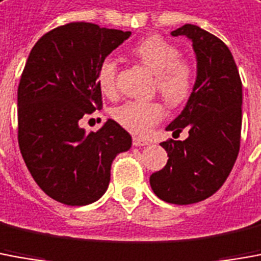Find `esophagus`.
Masks as SVG:
<instances>
[{
  "label": "esophagus",
  "instance_id": "34e87169",
  "mask_svg": "<svg viewBox=\"0 0 261 261\" xmlns=\"http://www.w3.org/2000/svg\"><path fill=\"white\" fill-rule=\"evenodd\" d=\"M146 145H149V141L134 136V146H146Z\"/></svg>",
  "mask_w": 261,
  "mask_h": 261
}]
</instances>
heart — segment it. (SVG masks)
<instances>
[{
  "label": "heart",
  "mask_w": 261,
  "mask_h": 261,
  "mask_svg": "<svg viewBox=\"0 0 261 261\" xmlns=\"http://www.w3.org/2000/svg\"><path fill=\"white\" fill-rule=\"evenodd\" d=\"M134 57L154 73V86L172 107L186 102L195 85V69L180 59L179 48L159 35L143 38L132 48ZM116 62L108 58L98 68L100 91L113 96L116 93ZM165 109L156 100H130L112 111V118L120 126L136 135H146L163 118Z\"/></svg>",
  "instance_id": "1"
}]
</instances>
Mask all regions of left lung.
I'll return each instance as SVG.
<instances>
[{"label": "left lung", "instance_id": "1", "mask_svg": "<svg viewBox=\"0 0 261 261\" xmlns=\"http://www.w3.org/2000/svg\"><path fill=\"white\" fill-rule=\"evenodd\" d=\"M192 41L196 81L186 107L166 126L185 141L162 142L166 166L149 182L154 195L173 204L202 202L215 195L230 175L240 149L242 81L236 62L223 41L200 27L186 24L170 32Z\"/></svg>", "mask_w": 261, "mask_h": 261}]
</instances>
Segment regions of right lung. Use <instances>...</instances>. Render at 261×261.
Returning <instances> with one entry per match:
<instances>
[{
  "mask_svg": "<svg viewBox=\"0 0 261 261\" xmlns=\"http://www.w3.org/2000/svg\"><path fill=\"white\" fill-rule=\"evenodd\" d=\"M130 31L71 22L38 39L18 86V143L39 188L57 202L85 206L107 192L116 154L132 136L108 119L86 134L79 120L102 105L98 68Z\"/></svg>",
  "mask_w": 261,
  "mask_h": 261,
  "instance_id": "obj_1",
  "label": "right lung"
}]
</instances>
